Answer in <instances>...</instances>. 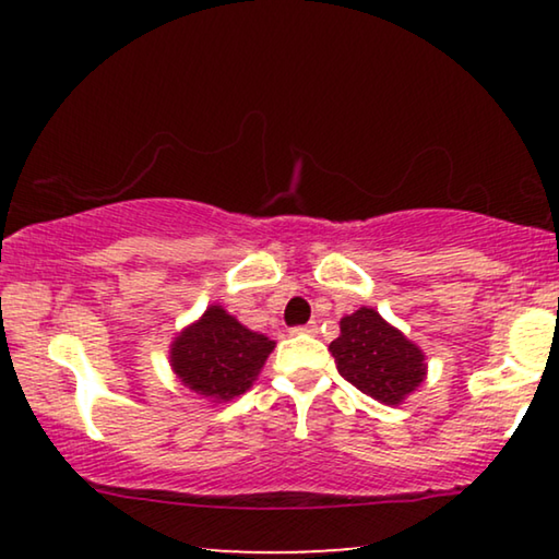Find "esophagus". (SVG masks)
Returning a JSON list of instances; mask_svg holds the SVG:
<instances>
[{
	"mask_svg": "<svg viewBox=\"0 0 559 559\" xmlns=\"http://www.w3.org/2000/svg\"><path fill=\"white\" fill-rule=\"evenodd\" d=\"M293 333H308V335H316V333H318V325H316V323L297 325V328H293Z\"/></svg>",
	"mask_w": 559,
	"mask_h": 559,
	"instance_id": "obj_1",
	"label": "esophagus"
}]
</instances>
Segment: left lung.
<instances>
[{
  "label": "left lung",
  "mask_w": 559,
  "mask_h": 559,
  "mask_svg": "<svg viewBox=\"0 0 559 559\" xmlns=\"http://www.w3.org/2000/svg\"><path fill=\"white\" fill-rule=\"evenodd\" d=\"M331 354L343 379L389 407L402 404L427 373L417 343L373 308H358L341 318V335L331 343Z\"/></svg>",
  "instance_id": "1"
}]
</instances>
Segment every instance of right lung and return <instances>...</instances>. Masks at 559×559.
<instances>
[{"label": "right lung", "mask_w": 559, "mask_h": 559, "mask_svg": "<svg viewBox=\"0 0 559 559\" xmlns=\"http://www.w3.org/2000/svg\"><path fill=\"white\" fill-rule=\"evenodd\" d=\"M272 350L274 341L264 333L249 331L221 305H211L173 341L170 366L201 400L231 402L254 384Z\"/></svg>", "instance_id": "right-lung-1"}]
</instances>
